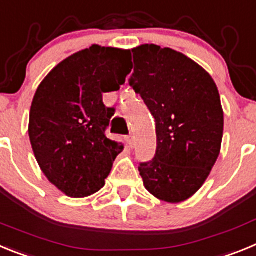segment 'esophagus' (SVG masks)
Segmentation results:
<instances>
[{
	"label": "esophagus",
	"mask_w": 256,
	"mask_h": 256,
	"mask_svg": "<svg viewBox=\"0 0 256 256\" xmlns=\"http://www.w3.org/2000/svg\"><path fill=\"white\" fill-rule=\"evenodd\" d=\"M126 143H128V146H130V148H132V146H134V138H132V135H128V136H126Z\"/></svg>",
	"instance_id": "34e87169"
}]
</instances>
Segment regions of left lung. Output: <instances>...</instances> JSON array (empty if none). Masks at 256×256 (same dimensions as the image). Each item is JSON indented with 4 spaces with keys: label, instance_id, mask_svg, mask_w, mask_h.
<instances>
[{
    "label": "left lung",
    "instance_id": "left-lung-1",
    "mask_svg": "<svg viewBox=\"0 0 256 256\" xmlns=\"http://www.w3.org/2000/svg\"><path fill=\"white\" fill-rule=\"evenodd\" d=\"M131 51L128 84L154 117L157 134L154 157L139 172L154 197L183 202L205 183L220 153V95L211 76L182 52L153 44Z\"/></svg>",
    "mask_w": 256,
    "mask_h": 256
}]
</instances>
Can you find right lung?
Returning <instances> with one entry per match:
<instances>
[{
  "label": "right lung",
  "mask_w": 256,
  "mask_h": 256,
  "mask_svg": "<svg viewBox=\"0 0 256 256\" xmlns=\"http://www.w3.org/2000/svg\"><path fill=\"white\" fill-rule=\"evenodd\" d=\"M130 50L92 45L58 64L40 84L30 113V144L42 172L64 194L100 190L124 146L106 136L114 108L103 92L120 90Z\"/></svg>",
  "instance_id": "add662e5"
}]
</instances>
